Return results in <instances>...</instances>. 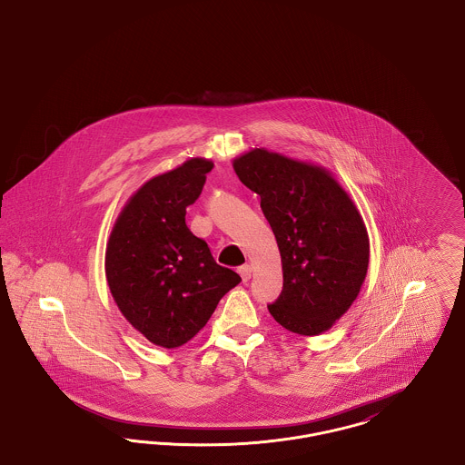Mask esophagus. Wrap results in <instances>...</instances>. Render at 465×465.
<instances>
[{
	"mask_svg": "<svg viewBox=\"0 0 465 465\" xmlns=\"http://www.w3.org/2000/svg\"><path fill=\"white\" fill-rule=\"evenodd\" d=\"M239 273H241V277H242L243 282H247L249 279H251V273H252V266L251 265H242L239 268Z\"/></svg>",
	"mask_w": 465,
	"mask_h": 465,
	"instance_id": "1",
	"label": "esophagus"
}]
</instances>
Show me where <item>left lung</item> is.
I'll list each match as a JSON object with an SVG mask.
<instances>
[{
  "label": "left lung",
  "instance_id": "1",
  "mask_svg": "<svg viewBox=\"0 0 465 465\" xmlns=\"http://www.w3.org/2000/svg\"><path fill=\"white\" fill-rule=\"evenodd\" d=\"M233 169L260 195L281 251L284 286L268 305L272 317L296 334L331 330L370 263V237L351 195L324 167L265 148L237 156Z\"/></svg>",
  "mask_w": 465,
  "mask_h": 465
}]
</instances>
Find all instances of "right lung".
Instances as JSON below:
<instances>
[{"instance_id":"obj_1","label":"right lung","mask_w":465,"mask_h":465,"mask_svg":"<svg viewBox=\"0 0 465 465\" xmlns=\"http://www.w3.org/2000/svg\"><path fill=\"white\" fill-rule=\"evenodd\" d=\"M213 167L197 156L146 181L124 205L106 245V279L116 307L135 331L163 349L190 341L242 281L214 262L184 222Z\"/></svg>"}]
</instances>
